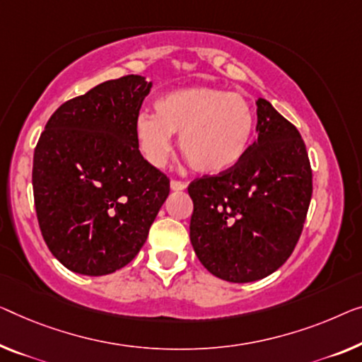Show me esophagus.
Here are the masks:
<instances>
[{
    "label": "esophagus",
    "instance_id": "1",
    "mask_svg": "<svg viewBox=\"0 0 362 362\" xmlns=\"http://www.w3.org/2000/svg\"><path fill=\"white\" fill-rule=\"evenodd\" d=\"M170 188L174 192H182V190H185L187 188V185L183 182H179V180H172L170 182Z\"/></svg>",
    "mask_w": 362,
    "mask_h": 362
}]
</instances>
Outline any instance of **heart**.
Listing matches in <instances>:
<instances>
[{
    "label": "heart",
    "instance_id": "heart-1",
    "mask_svg": "<svg viewBox=\"0 0 362 362\" xmlns=\"http://www.w3.org/2000/svg\"><path fill=\"white\" fill-rule=\"evenodd\" d=\"M156 113L139 112L133 133L144 160L163 167L179 134L183 158L199 174L229 170L244 158L253 133V113L244 97L216 88H182L156 100Z\"/></svg>",
    "mask_w": 362,
    "mask_h": 362
}]
</instances>
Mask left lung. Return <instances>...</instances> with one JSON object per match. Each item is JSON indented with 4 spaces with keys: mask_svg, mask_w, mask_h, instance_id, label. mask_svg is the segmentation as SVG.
Wrapping results in <instances>:
<instances>
[{
    "mask_svg": "<svg viewBox=\"0 0 362 362\" xmlns=\"http://www.w3.org/2000/svg\"><path fill=\"white\" fill-rule=\"evenodd\" d=\"M257 141L229 170L188 185L190 240L224 281L252 283L283 265L298 244L312 197L305 144L293 123L257 100Z\"/></svg>",
    "mask_w": 362,
    "mask_h": 362,
    "instance_id": "obj_1",
    "label": "left lung"
}]
</instances>
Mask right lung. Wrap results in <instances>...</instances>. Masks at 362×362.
Returning <instances> with one entry per match:
<instances>
[{
	"label": "right lung",
	"mask_w": 362,
	"mask_h": 362,
	"mask_svg": "<svg viewBox=\"0 0 362 362\" xmlns=\"http://www.w3.org/2000/svg\"><path fill=\"white\" fill-rule=\"evenodd\" d=\"M151 88L138 74L105 81L58 107L37 143V219L53 257L74 273L128 265L169 197V179L144 160L133 133Z\"/></svg>",
	"instance_id": "right-lung-1"
}]
</instances>
